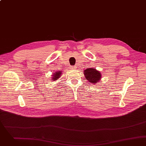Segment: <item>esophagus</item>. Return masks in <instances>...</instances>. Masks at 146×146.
<instances>
[{
    "label": "esophagus",
    "mask_w": 146,
    "mask_h": 146,
    "mask_svg": "<svg viewBox=\"0 0 146 146\" xmlns=\"http://www.w3.org/2000/svg\"><path fill=\"white\" fill-rule=\"evenodd\" d=\"M76 66H73L70 67V69H76Z\"/></svg>",
    "instance_id": "obj_1"
}]
</instances>
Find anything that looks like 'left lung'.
<instances>
[{"mask_svg": "<svg viewBox=\"0 0 146 146\" xmlns=\"http://www.w3.org/2000/svg\"><path fill=\"white\" fill-rule=\"evenodd\" d=\"M84 74L89 82L92 84H96L99 82L102 78V74L100 72L94 68H88L84 70Z\"/></svg>", "mask_w": 146, "mask_h": 146, "instance_id": "left-lung-1", "label": "left lung"}]
</instances>
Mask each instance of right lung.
Masks as SVG:
<instances>
[{
	"label": "right lung",
	"mask_w": 146,
	"mask_h": 146,
	"mask_svg": "<svg viewBox=\"0 0 146 146\" xmlns=\"http://www.w3.org/2000/svg\"><path fill=\"white\" fill-rule=\"evenodd\" d=\"M61 74H62V73H61V70L56 72L55 73H54L52 74V81H56L57 80H58V78L60 77Z\"/></svg>",
	"instance_id": "add662e5"
}]
</instances>
